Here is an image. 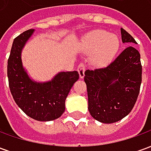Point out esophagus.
I'll use <instances>...</instances> for the list:
<instances>
[{
  "label": "esophagus",
  "instance_id": "1",
  "mask_svg": "<svg viewBox=\"0 0 151 151\" xmlns=\"http://www.w3.org/2000/svg\"><path fill=\"white\" fill-rule=\"evenodd\" d=\"M85 70H86L85 65H84V64H82V63H81V64L78 65V71L80 78H84V76H85Z\"/></svg>",
  "mask_w": 151,
  "mask_h": 151
}]
</instances>
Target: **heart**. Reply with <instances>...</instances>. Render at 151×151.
I'll return each instance as SVG.
<instances>
[{
  "instance_id": "heart-1",
  "label": "heart",
  "mask_w": 151,
  "mask_h": 151,
  "mask_svg": "<svg viewBox=\"0 0 151 151\" xmlns=\"http://www.w3.org/2000/svg\"><path fill=\"white\" fill-rule=\"evenodd\" d=\"M83 46L87 51H94L92 60L96 65H104L113 58L120 47L119 38L104 30H95L86 35Z\"/></svg>"
}]
</instances>
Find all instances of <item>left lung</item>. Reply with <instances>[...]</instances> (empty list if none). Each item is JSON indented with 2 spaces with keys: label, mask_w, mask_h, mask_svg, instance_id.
<instances>
[{
  "label": "left lung",
  "mask_w": 151,
  "mask_h": 151,
  "mask_svg": "<svg viewBox=\"0 0 151 151\" xmlns=\"http://www.w3.org/2000/svg\"><path fill=\"white\" fill-rule=\"evenodd\" d=\"M123 43H137L133 36L120 29ZM142 64L139 52L128 47L108 65L85 72L88 110L91 116L102 123L119 121L132 111L142 83Z\"/></svg>",
  "instance_id": "left-lung-1"
}]
</instances>
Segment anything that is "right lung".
Segmentation results:
<instances>
[{
	"label": "right lung",
	"instance_id": "obj_1",
	"mask_svg": "<svg viewBox=\"0 0 151 151\" xmlns=\"http://www.w3.org/2000/svg\"><path fill=\"white\" fill-rule=\"evenodd\" d=\"M34 31L27 30L14 40L7 65L9 86L15 103L28 116L50 121L64 113L66 97L79 74L77 71L60 72L49 82L31 80L22 66L21 53Z\"/></svg>",
	"mask_w": 151,
	"mask_h": 151
}]
</instances>
